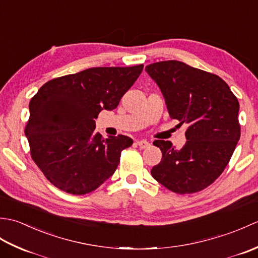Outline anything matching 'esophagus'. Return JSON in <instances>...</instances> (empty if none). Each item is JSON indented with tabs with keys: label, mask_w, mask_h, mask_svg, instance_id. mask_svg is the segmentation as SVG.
Segmentation results:
<instances>
[{
	"label": "esophagus",
	"mask_w": 258,
	"mask_h": 258,
	"mask_svg": "<svg viewBox=\"0 0 258 258\" xmlns=\"http://www.w3.org/2000/svg\"><path fill=\"white\" fill-rule=\"evenodd\" d=\"M136 144H138L141 149H146V147L150 146V143L147 142L146 140H142V141H138L136 142Z\"/></svg>",
	"instance_id": "34e87169"
}]
</instances>
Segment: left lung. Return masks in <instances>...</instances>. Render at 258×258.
<instances>
[{"mask_svg": "<svg viewBox=\"0 0 258 258\" xmlns=\"http://www.w3.org/2000/svg\"><path fill=\"white\" fill-rule=\"evenodd\" d=\"M145 71L160 87L171 118L188 124L180 150L169 141L154 142L163 156L152 176L178 194L204 189L223 173L237 145V98L220 76L183 62L153 63Z\"/></svg>", "mask_w": 258, "mask_h": 258, "instance_id": "8db88e82", "label": "left lung"}]
</instances>
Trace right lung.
Masks as SVG:
<instances>
[{
  "label": "right lung",
  "mask_w": 258,
  "mask_h": 258,
  "mask_svg": "<svg viewBox=\"0 0 258 258\" xmlns=\"http://www.w3.org/2000/svg\"><path fill=\"white\" fill-rule=\"evenodd\" d=\"M142 71V64L87 69L46 82L32 97L25 135L33 161L54 186L84 195L114 174L133 140L103 139L94 119L117 107Z\"/></svg>",
  "instance_id": "obj_1"
}]
</instances>
